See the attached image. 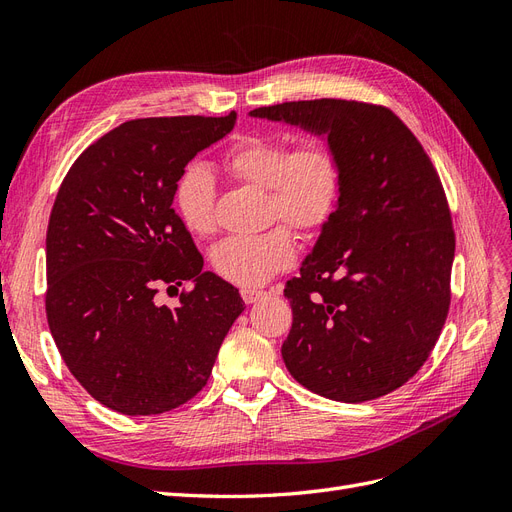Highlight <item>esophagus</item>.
Segmentation results:
<instances>
[{
  "label": "esophagus",
  "instance_id": "34e87169",
  "mask_svg": "<svg viewBox=\"0 0 512 512\" xmlns=\"http://www.w3.org/2000/svg\"><path fill=\"white\" fill-rule=\"evenodd\" d=\"M269 292H265V290H256V288H241V297H243V301L250 305V303H256L258 299H262V297H267Z\"/></svg>",
  "mask_w": 512,
  "mask_h": 512
}]
</instances>
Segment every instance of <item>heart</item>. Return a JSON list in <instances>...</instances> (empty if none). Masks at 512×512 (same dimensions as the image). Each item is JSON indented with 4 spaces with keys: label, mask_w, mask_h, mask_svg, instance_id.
Instances as JSON below:
<instances>
[{
    "label": "heart",
    "mask_w": 512,
    "mask_h": 512,
    "mask_svg": "<svg viewBox=\"0 0 512 512\" xmlns=\"http://www.w3.org/2000/svg\"><path fill=\"white\" fill-rule=\"evenodd\" d=\"M224 166L237 179L269 190L271 215L299 230H318L337 207L344 183L342 156L331 138L314 134L299 145L277 134H250L230 145ZM177 213L192 235L207 237L218 228L215 183L209 170L192 164L175 188ZM292 232L275 226L258 235L226 237L211 252V265L224 280L258 286L294 258Z\"/></svg>",
    "instance_id": "1"
}]
</instances>
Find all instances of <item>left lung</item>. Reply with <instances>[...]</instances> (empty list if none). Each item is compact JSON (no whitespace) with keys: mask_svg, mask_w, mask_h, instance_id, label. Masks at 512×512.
Masks as SVG:
<instances>
[{"mask_svg":"<svg viewBox=\"0 0 512 512\" xmlns=\"http://www.w3.org/2000/svg\"><path fill=\"white\" fill-rule=\"evenodd\" d=\"M250 115L331 138L344 166L337 207L284 290L288 371L344 404L399 389L427 361L451 305L455 230L436 168L386 106L322 98Z\"/></svg>","mask_w":512,"mask_h":512,"instance_id":"1","label":"left lung"}]
</instances>
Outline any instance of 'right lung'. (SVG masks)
Here are the masks:
<instances>
[{"label":"right lung","instance_id":"add662e5","mask_svg":"<svg viewBox=\"0 0 512 512\" xmlns=\"http://www.w3.org/2000/svg\"><path fill=\"white\" fill-rule=\"evenodd\" d=\"M226 117H149L89 145L61 183L46 230V320L61 359L102 406L162 414L207 384L245 303L203 271L173 209L177 181L198 151L235 128ZM192 281L175 308L160 285Z\"/></svg>","mask_w":512,"mask_h":512}]
</instances>
